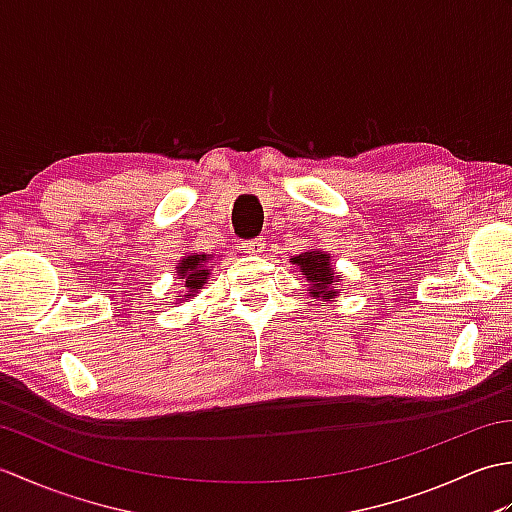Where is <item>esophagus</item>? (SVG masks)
Returning a JSON list of instances; mask_svg holds the SVG:
<instances>
[{
    "label": "esophagus",
    "mask_w": 512,
    "mask_h": 512,
    "mask_svg": "<svg viewBox=\"0 0 512 512\" xmlns=\"http://www.w3.org/2000/svg\"><path fill=\"white\" fill-rule=\"evenodd\" d=\"M264 237H255V239H246V242H242V250L248 255H262L264 253Z\"/></svg>",
    "instance_id": "obj_1"
}]
</instances>
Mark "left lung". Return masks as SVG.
Returning a JSON list of instances; mask_svg holds the SVG:
<instances>
[{
  "instance_id": "left-lung-1",
  "label": "left lung",
  "mask_w": 512,
  "mask_h": 512,
  "mask_svg": "<svg viewBox=\"0 0 512 512\" xmlns=\"http://www.w3.org/2000/svg\"><path fill=\"white\" fill-rule=\"evenodd\" d=\"M292 264L299 268V273L306 277L310 286V295L314 299H334L339 295V277L332 268L330 253H323V250L312 248L308 253H301L292 257Z\"/></svg>"
}]
</instances>
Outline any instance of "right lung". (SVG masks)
I'll return each mask as SVG.
<instances>
[{"label": "right lung", "instance_id": "obj_1", "mask_svg": "<svg viewBox=\"0 0 512 512\" xmlns=\"http://www.w3.org/2000/svg\"><path fill=\"white\" fill-rule=\"evenodd\" d=\"M211 264V257L209 255H198V253H191L189 257H182L180 264H178V279H182V299H191L195 292H198L204 284L206 279H209V266Z\"/></svg>", "mask_w": 512, "mask_h": 512}]
</instances>
